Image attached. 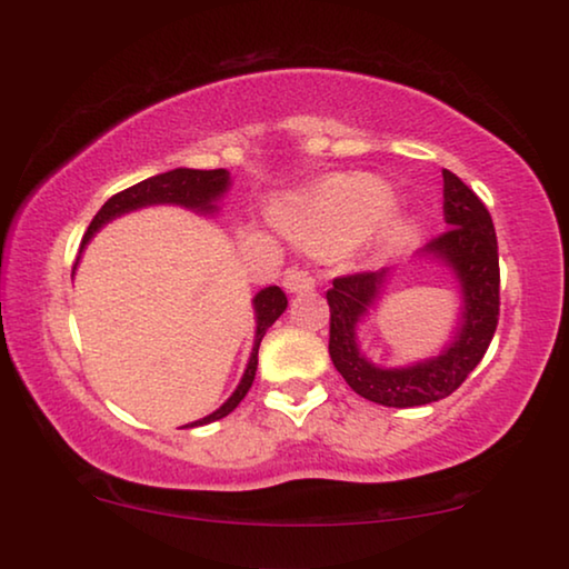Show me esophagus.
Listing matches in <instances>:
<instances>
[{
  "mask_svg": "<svg viewBox=\"0 0 569 569\" xmlns=\"http://www.w3.org/2000/svg\"><path fill=\"white\" fill-rule=\"evenodd\" d=\"M284 287L287 292H310L316 287V279L302 269H290L284 274Z\"/></svg>",
  "mask_w": 569,
  "mask_h": 569,
  "instance_id": "1",
  "label": "esophagus"
}]
</instances>
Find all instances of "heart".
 <instances>
[{"instance_id": "heart-1", "label": "heart", "mask_w": 569, "mask_h": 569, "mask_svg": "<svg viewBox=\"0 0 569 569\" xmlns=\"http://www.w3.org/2000/svg\"><path fill=\"white\" fill-rule=\"evenodd\" d=\"M393 204V193L372 176H347L326 183L295 214V232L313 246H331L339 240L362 236ZM399 232V224L386 230Z\"/></svg>"}]
</instances>
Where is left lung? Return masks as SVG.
<instances>
[{
  "label": "left lung",
  "mask_w": 569,
  "mask_h": 569,
  "mask_svg": "<svg viewBox=\"0 0 569 569\" xmlns=\"http://www.w3.org/2000/svg\"><path fill=\"white\" fill-rule=\"evenodd\" d=\"M442 214L450 228L422 251L453 271L463 295V313L456 337L438 357L378 368L357 347V323L380 298L388 269L337 277L329 300V355L349 388L383 407L409 409L446 399L481 362L500 321V256L492 217L485 201L450 170H442Z\"/></svg>",
  "instance_id": "obj_1"
}]
</instances>
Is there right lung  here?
<instances>
[{
	"label": "right lung",
	"instance_id": "right-lung-1",
	"mask_svg": "<svg viewBox=\"0 0 569 569\" xmlns=\"http://www.w3.org/2000/svg\"><path fill=\"white\" fill-rule=\"evenodd\" d=\"M228 186H230V173L224 168H217V170L176 168V170H168V173L147 178V181H139L134 186H129V189L113 193V197L108 199L103 207H100V212L92 217L90 228H88V232H84L82 248L88 246V240L96 236V232L103 228L106 222H111L113 217H121V214L134 212V209L150 207V204H178L186 209H197V212H204V214L214 212L217 199L228 191ZM284 308H287V295L274 284L256 295L253 298V310H256L253 352H251V360H248L243 378H240V383L236 388V393H232L220 409L212 411V415L204 419H197V422H191L186 427L209 425V422H214V419L228 417L230 411L246 399L248 388H251L253 378H256V365H259V347H261L263 333H267L269 326L284 313Z\"/></svg>",
	"mask_w": 569,
	"mask_h": 569
}]
</instances>
